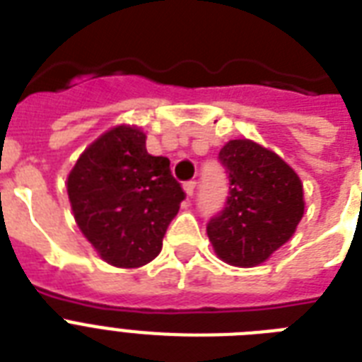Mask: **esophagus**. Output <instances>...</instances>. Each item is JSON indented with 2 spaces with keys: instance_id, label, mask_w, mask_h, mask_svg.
Returning a JSON list of instances; mask_svg holds the SVG:
<instances>
[{
  "instance_id": "34e87169",
  "label": "esophagus",
  "mask_w": 362,
  "mask_h": 362,
  "mask_svg": "<svg viewBox=\"0 0 362 362\" xmlns=\"http://www.w3.org/2000/svg\"><path fill=\"white\" fill-rule=\"evenodd\" d=\"M195 186H197V182L195 180L184 182V192H186L187 197H193V193H195Z\"/></svg>"
}]
</instances>
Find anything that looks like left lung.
Segmentation results:
<instances>
[{
  "label": "left lung",
  "mask_w": 362,
  "mask_h": 362,
  "mask_svg": "<svg viewBox=\"0 0 362 362\" xmlns=\"http://www.w3.org/2000/svg\"><path fill=\"white\" fill-rule=\"evenodd\" d=\"M218 159L229 195L206 233L226 263L255 267L293 237L304 214L303 184L280 156L247 139L227 142Z\"/></svg>",
  "instance_id": "left-lung-1"
}]
</instances>
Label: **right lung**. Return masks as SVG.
Instances as JSON below:
<instances>
[{"label": "right lung", "mask_w": 362, "mask_h": 362, "mask_svg": "<svg viewBox=\"0 0 362 362\" xmlns=\"http://www.w3.org/2000/svg\"><path fill=\"white\" fill-rule=\"evenodd\" d=\"M170 161L146 152L139 127L118 125L82 152L67 178L82 235L112 267L136 269L158 257L186 197Z\"/></svg>", "instance_id": "right-lung-1"}]
</instances>
